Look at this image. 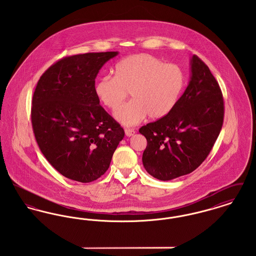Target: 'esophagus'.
<instances>
[{
  "instance_id": "esophagus-1",
  "label": "esophagus",
  "mask_w": 256,
  "mask_h": 256,
  "mask_svg": "<svg viewBox=\"0 0 256 256\" xmlns=\"http://www.w3.org/2000/svg\"><path fill=\"white\" fill-rule=\"evenodd\" d=\"M135 132H136L134 130V128H126V130H124V134H126V136H128V137H130V136H132Z\"/></svg>"
}]
</instances>
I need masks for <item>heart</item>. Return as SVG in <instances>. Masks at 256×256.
<instances>
[{
	"label": "heart",
	"mask_w": 256,
	"mask_h": 256,
	"mask_svg": "<svg viewBox=\"0 0 256 256\" xmlns=\"http://www.w3.org/2000/svg\"><path fill=\"white\" fill-rule=\"evenodd\" d=\"M115 76L98 78L94 91L110 110L117 108L128 92L132 100L115 111V118L126 126L142 122L146 116L158 120L176 106L185 84V74L176 64H166L156 56L139 54L119 61Z\"/></svg>",
	"instance_id": "1"
}]
</instances>
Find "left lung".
I'll return each mask as SVG.
<instances>
[{
    "mask_svg": "<svg viewBox=\"0 0 256 256\" xmlns=\"http://www.w3.org/2000/svg\"><path fill=\"white\" fill-rule=\"evenodd\" d=\"M191 72L189 84L170 114L139 130L146 139L143 165L159 180L195 170L210 154L222 126L224 104L218 82L196 54Z\"/></svg>",
    "mask_w": 256,
    "mask_h": 256,
    "instance_id": "obj_1",
    "label": "left lung"
}]
</instances>
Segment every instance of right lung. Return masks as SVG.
I'll list each match as a JSON object with an SVG mask.
<instances>
[{"label": "right lung", "instance_id": "right-lung-1", "mask_svg": "<svg viewBox=\"0 0 256 256\" xmlns=\"http://www.w3.org/2000/svg\"><path fill=\"white\" fill-rule=\"evenodd\" d=\"M117 54L62 58L37 82L30 111L34 134L50 164L69 180L86 183L100 178L124 136L94 91L100 69Z\"/></svg>", "mask_w": 256, "mask_h": 256}]
</instances>
